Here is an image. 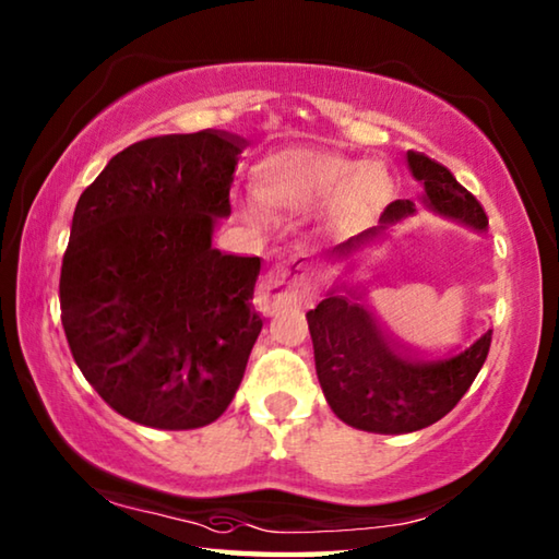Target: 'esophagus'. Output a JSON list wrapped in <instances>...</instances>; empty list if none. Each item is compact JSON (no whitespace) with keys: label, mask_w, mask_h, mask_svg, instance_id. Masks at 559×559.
<instances>
[{"label":"esophagus","mask_w":559,"mask_h":559,"mask_svg":"<svg viewBox=\"0 0 559 559\" xmlns=\"http://www.w3.org/2000/svg\"><path fill=\"white\" fill-rule=\"evenodd\" d=\"M308 251H293L290 257L278 261L257 288V306L261 312L273 314L281 308L293 306L308 293Z\"/></svg>","instance_id":"1"}]
</instances>
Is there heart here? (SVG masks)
Returning <instances> with one entry per match:
<instances>
[{"instance_id": "obj_1", "label": "heart", "mask_w": 559, "mask_h": 559, "mask_svg": "<svg viewBox=\"0 0 559 559\" xmlns=\"http://www.w3.org/2000/svg\"><path fill=\"white\" fill-rule=\"evenodd\" d=\"M253 190L263 205L281 212H302L332 198V219L354 227L393 198V178L381 164L312 146H290L261 160Z\"/></svg>"}]
</instances>
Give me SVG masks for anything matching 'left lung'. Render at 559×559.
<instances>
[{"label": "left lung", "mask_w": 559, "mask_h": 559, "mask_svg": "<svg viewBox=\"0 0 559 559\" xmlns=\"http://www.w3.org/2000/svg\"><path fill=\"white\" fill-rule=\"evenodd\" d=\"M408 166L425 186V202L435 212L474 229H486L489 219L479 200L462 188L448 168L415 151H408ZM413 212L411 200L391 202L383 210L379 227L344 241L332 257H347ZM306 318L314 347V369L330 408L352 428L381 435L423 430L444 418L484 367L493 332L486 330L469 347L448 357L425 359L395 347L352 290L347 296L330 293V298Z\"/></svg>", "instance_id": "obj_1"}]
</instances>
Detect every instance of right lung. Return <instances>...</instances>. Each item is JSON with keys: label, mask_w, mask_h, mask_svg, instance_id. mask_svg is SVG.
<instances>
[{"label": "right lung", "mask_w": 559, "mask_h": 559, "mask_svg": "<svg viewBox=\"0 0 559 559\" xmlns=\"http://www.w3.org/2000/svg\"><path fill=\"white\" fill-rule=\"evenodd\" d=\"M247 141L227 131L131 144L78 200L60 269V320L90 385L160 430L217 420L263 328L259 257L212 247Z\"/></svg>", "instance_id": "right-lung-1"}]
</instances>
